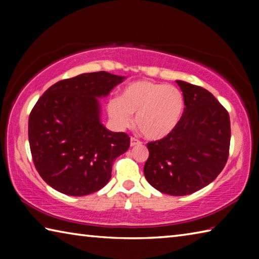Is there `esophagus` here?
Segmentation results:
<instances>
[{
  "label": "esophagus",
  "mask_w": 259,
  "mask_h": 259,
  "mask_svg": "<svg viewBox=\"0 0 259 259\" xmlns=\"http://www.w3.org/2000/svg\"><path fill=\"white\" fill-rule=\"evenodd\" d=\"M140 144H142V142H140V140L137 139L136 137H131V138H130V145H131V146L140 145Z\"/></svg>",
  "instance_id": "esophagus-1"
}]
</instances>
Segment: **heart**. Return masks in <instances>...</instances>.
<instances>
[{"mask_svg": "<svg viewBox=\"0 0 259 259\" xmlns=\"http://www.w3.org/2000/svg\"><path fill=\"white\" fill-rule=\"evenodd\" d=\"M184 97L176 87L152 81H136L125 85L120 98L108 103V114L114 123L126 128L136 115L140 133L150 140L169 136L181 120Z\"/></svg>", "mask_w": 259, "mask_h": 259, "instance_id": "b5f03b06", "label": "heart"}]
</instances>
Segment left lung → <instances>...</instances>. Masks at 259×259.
I'll use <instances>...</instances> for the list:
<instances>
[{"mask_svg":"<svg viewBox=\"0 0 259 259\" xmlns=\"http://www.w3.org/2000/svg\"><path fill=\"white\" fill-rule=\"evenodd\" d=\"M184 96L183 115L165 138L147 143L144 165L157 191L183 196L216 179L229 159L231 122L226 108L204 88L176 81Z\"/></svg>","mask_w":259,"mask_h":259,"instance_id":"1","label":"left lung"}]
</instances>
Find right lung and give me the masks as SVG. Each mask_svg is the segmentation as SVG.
Instances as JSON below:
<instances>
[{"mask_svg": "<svg viewBox=\"0 0 259 259\" xmlns=\"http://www.w3.org/2000/svg\"><path fill=\"white\" fill-rule=\"evenodd\" d=\"M123 76L84 73L51 85L34 105L28 119L33 162L56 191L83 196L109 182L113 162L128 151L130 137L100 123L98 98Z\"/></svg>", "mask_w": 259, "mask_h": 259, "instance_id": "right-lung-1", "label": "right lung"}]
</instances>
